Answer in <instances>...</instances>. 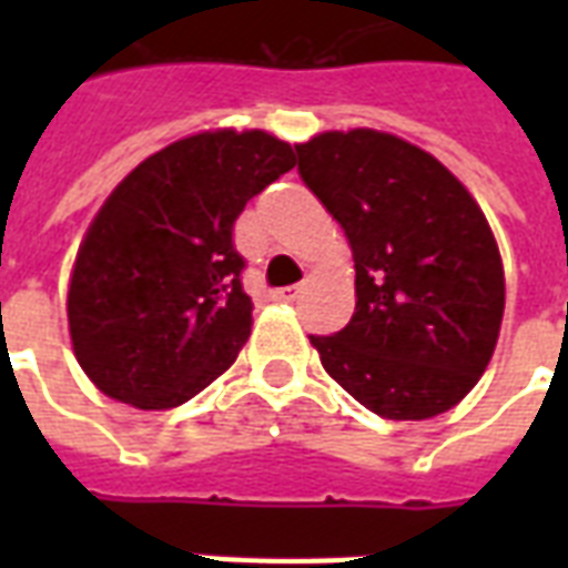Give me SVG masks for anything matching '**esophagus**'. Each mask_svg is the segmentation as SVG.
Masks as SVG:
<instances>
[{
  "mask_svg": "<svg viewBox=\"0 0 568 568\" xmlns=\"http://www.w3.org/2000/svg\"><path fill=\"white\" fill-rule=\"evenodd\" d=\"M297 294H301V285H285V288H276L274 301L292 303V301H297Z\"/></svg>",
  "mask_w": 568,
  "mask_h": 568,
  "instance_id": "1",
  "label": "esophagus"
}]
</instances>
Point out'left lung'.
<instances>
[{"label":"left lung","mask_w":568,"mask_h":568,"mask_svg":"<svg viewBox=\"0 0 568 568\" xmlns=\"http://www.w3.org/2000/svg\"><path fill=\"white\" fill-rule=\"evenodd\" d=\"M294 150L356 262L354 318L310 336L321 365L383 418L448 413L486 372L504 318L501 253L480 205L445 164L386 132H324Z\"/></svg>","instance_id":"obj_1"}]
</instances>
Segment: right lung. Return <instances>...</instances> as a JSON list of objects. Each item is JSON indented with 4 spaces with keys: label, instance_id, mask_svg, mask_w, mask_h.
Masks as SVG:
<instances>
[{
    "label": "right lung",
    "instance_id": "right-lung-1",
    "mask_svg": "<svg viewBox=\"0 0 568 568\" xmlns=\"http://www.w3.org/2000/svg\"><path fill=\"white\" fill-rule=\"evenodd\" d=\"M294 164L262 129H217L164 146L111 191L67 294L75 359L100 392L171 409L235 363L253 303L232 226Z\"/></svg>",
    "mask_w": 568,
    "mask_h": 568
}]
</instances>
